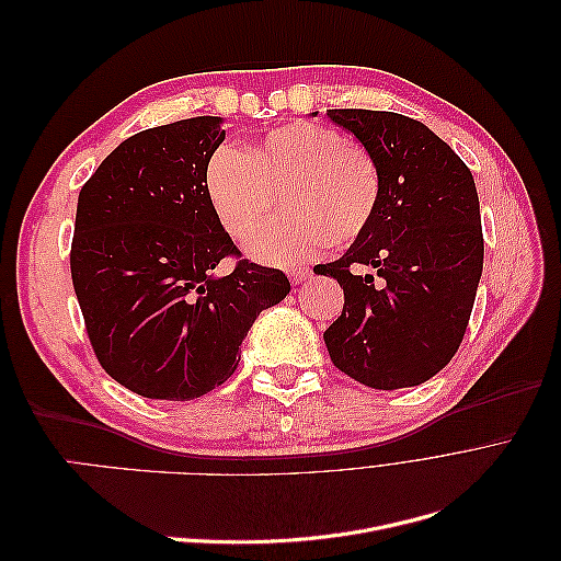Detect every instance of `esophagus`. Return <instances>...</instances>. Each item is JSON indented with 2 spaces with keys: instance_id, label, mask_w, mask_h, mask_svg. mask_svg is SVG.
I'll return each mask as SVG.
<instances>
[{
  "instance_id": "esophagus-1",
  "label": "esophagus",
  "mask_w": 561,
  "mask_h": 561,
  "mask_svg": "<svg viewBox=\"0 0 561 561\" xmlns=\"http://www.w3.org/2000/svg\"><path fill=\"white\" fill-rule=\"evenodd\" d=\"M287 276H290V280L297 285V283L309 278V268H304V266H290V268H287Z\"/></svg>"
}]
</instances>
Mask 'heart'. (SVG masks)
Wrapping results in <instances>:
<instances>
[{"mask_svg":"<svg viewBox=\"0 0 561 561\" xmlns=\"http://www.w3.org/2000/svg\"><path fill=\"white\" fill-rule=\"evenodd\" d=\"M206 194L219 225L248 243L278 206L283 217L248 248L262 262L290 264L322 245L342 248L371 225L381 198V168L344 133L313 122L268 130L248 151L222 145L206 163Z\"/></svg>","mask_w":561,"mask_h":561,"instance_id":"obj_1","label":"heart"}]
</instances>
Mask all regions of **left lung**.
Listing matches in <instances>:
<instances>
[{"mask_svg": "<svg viewBox=\"0 0 561 561\" xmlns=\"http://www.w3.org/2000/svg\"><path fill=\"white\" fill-rule=\"evenodd\" d=\"M381 168L379 208L342 257L316 264L344 287V311L322 334L332 363L369 388L435 377L458 351L484 262L480 198L468 165L416 118L330 110ZM355 265H371L358 277Z\"/></svg>", "mask_w": 561, "mask_h": 561, "instance_id": "obj_1", "label": "left lung"}]
</instances>
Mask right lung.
Instances as JSON below:
<instances>
[{
	"mask_svg": "<svg viewBox=\"0 0 561 561\" xmlns=\"http://www.w3.org/2000/svg\"><path fill=\"white\" fill-rule=\"evenodd\" d=\"M222 116L135 133L81 186L70 252L91 346L107 375L151 400H194L239 367L257 316L283 301L280 268L241 260L206 194ZM225 256L234 271L215 277Z\"/></svg>",
	"mask_w": 561,
	"mask_h": 561,
	"instance_id": "add662e5",
	"label": "right lung"
}]
</instances>
